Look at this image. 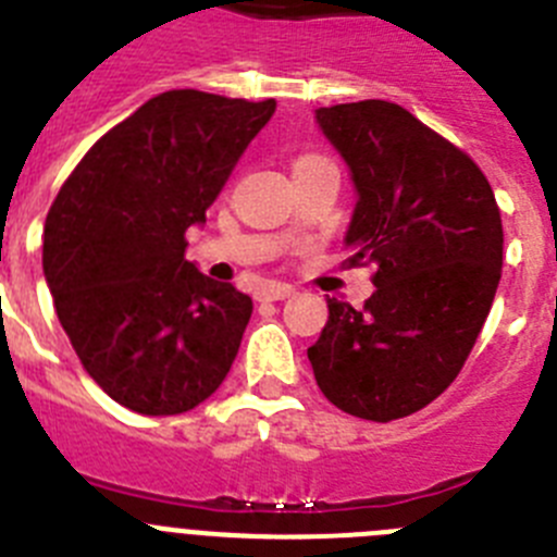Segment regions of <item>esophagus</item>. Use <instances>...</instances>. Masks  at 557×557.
Listing matches in <instances>:
<instances>
[{
  "label": "esophagus",
  "instance_id": "1",
  "mask_svg": "<svg viewBox=\"0 0 557 557\" xmlns=\"http://www.w3.org/2000/svg\"><path fill=\"white\" fill-rule=\"evenodd\" d=\"M293 293L295 289L289 287V284L270 282V284H262V287H259L256 298H259V301H284V298H289Z\"/></svg>",
  "mask_w": 557,
  "mask_h": 557
}]
</instances>
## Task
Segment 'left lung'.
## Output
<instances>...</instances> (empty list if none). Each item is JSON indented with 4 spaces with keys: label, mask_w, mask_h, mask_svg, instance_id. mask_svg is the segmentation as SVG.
<instances>
[{
    "label": "left lung",
    "mask_w": 557,
    "mask_h": 557,
    "mask_svg": "<svg viewBox=\"0 0 557 557\" xmlns=\"http://www.w3.org/2000/svg\"><path fill=\"white\" fill-rule=\"evenodd\" d=\"M351 172L348 262L376 264L366 309L329 298L309 348L323 396L348 416L393 421L455 382L502 278V218L480 166L396 102L318 108Z\"/></svg>",
    "instance_id": "obj_1"
}]
</instances>
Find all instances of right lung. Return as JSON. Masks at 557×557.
I'll list each match as a JSON object with an SVG mask.
<instances>
[{"label": "right lung", "mask_w": 557, "mask_h": 557, "mask_svg": "<svg viewBox=\"0 0 557 557\" xmlns=\"http://www.w3.org/2000/svg\"><path fill=\"white\" fill-rule=\"evenodd\" d=\"M275 113L172 88L83 156L44 223V278L83 368L122 407L178 416L228 376L253 301L186 262V231Z\"/></svg>", "instance_id": "obj_1"}]
</instances>
